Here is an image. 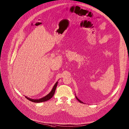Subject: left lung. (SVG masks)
<instances>
[{
  "label": "left lung",
  "mask_w": 129,
  "mask_h": 129,
  "mask_svg": "<svg viewBox=\"0 0 129 129\" xmlns=\"http://www.w3.org/2000/svg\"><path fill=\"white\" fill-rule=\"evenodd\" d=\"M76 99H77V100H78V101H79V102H80V103H83L82 101H80V100H79V99L77 96H76Z\"/></svg>",
  "instance_id": "left-lung-1"
}]
</instances>
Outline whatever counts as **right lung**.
I'll return each instance as SVG.
<instances>
[{
    "label": "right lung",
    "instance_id": "right-lung-1",
    "mask_svg": "<svg viewBox=\"0 0 129 129\" xmlns=\"http://www.w3.org/2000/svg\"><path fill=\"white\" fill-rule=\"evenodd\" d=\"M57 84H58V82L54 84L52 90L50 92L47 94V95H46L45 96L41 98V99H40L39 100H34V99H29L26 96H25V98L28 100L29 101L32 102H34V103H41V102H46L49 100H50L52 96L53 95H54V92H55V90H56V87L57 86Z\"/></svg>",
    "mask_w": 129,
    "mask_h": 129
}]
</instances>
